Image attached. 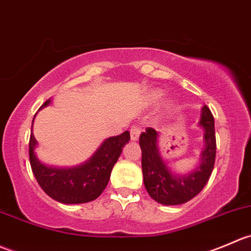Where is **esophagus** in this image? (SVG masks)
<instances>
[{
	"label": "esophagus",
	"mask_w": 251,
	"mask_h": 251,
	"mask_svg": "<svg viewBox=\"0 0 251 251\" xmlns=\"http://www.w3.org/2000/svg\"><path fill=\"white\" fill-rule=\"evenodd\" d=\"M140 133H141V129L139 128V126H133V128L130 129V139L133 141H136L139 139V136H140Z\"/></svg>",
	"instance_id": "1"
}]
</instances>
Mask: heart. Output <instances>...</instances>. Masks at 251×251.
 Masks as SVG:
<instances>
[{"instance_id":"heart-1","label":"heart","mask_w":251,"mask_h":251,"mask_svg":"<svg viewBox=\"0 0 251 251\" xmlns=\"http://www.w3.org/2000/svg\"><path fill=\"white\" fill-rule=\"evenodd\" d=\"M161 96H162V91H160V90L152 91V93H151V95H150V100L152 101V102H155V101H157L158 99L161 98Z\"/></svg>"}]
</instances>
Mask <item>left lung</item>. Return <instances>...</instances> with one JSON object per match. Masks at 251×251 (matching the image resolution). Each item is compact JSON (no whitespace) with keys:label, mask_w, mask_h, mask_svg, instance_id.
<instances>
[{"label":"left lung","mask_w":251,"mask_h":251,"mask_svg":"<svg viewBox=\"0 0 251 251\" xmlns=\"http://www.w3.org/2000/svg\"><path fill=\"white\" fill-rule=\"evenodd\" d=\"M199 126L204 129V150L200 162L188 175L178 176L168 168L158 148L160 133L148 128L141 133L139 144L141 149V168L144 184L149 195L162 205H180L197 197L206 185L216 158L215 121L207 106L201 110Z\"/></svg>","instance_id":"left-lung-1"}]
</instances>
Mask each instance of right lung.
<instances>
[{
    "label": "right lung",
    "instance_id": "1",
    "mask_svg": "<svg viewBox=\"0 0 251 251\" xmlns=\"http://www.w3.org/2000/svg\"><path fill=\"white\" fill-rule=\"evenodd\" d=\"M50 105L47 100L41 108ZM40 108V110H41ZM35 118V117H34ZM34 122V121H33ZM130 139L128 130L106 139L93 156L83 165L71 168L50 167L35 155L36 141L31 125L29 158L34 176L41 189L53 200L63 204H83L98 199L110 180L111 171Z\"/></svg>",
    "mask_w": 251,
    "mask_h": 251
}]
</instances>
